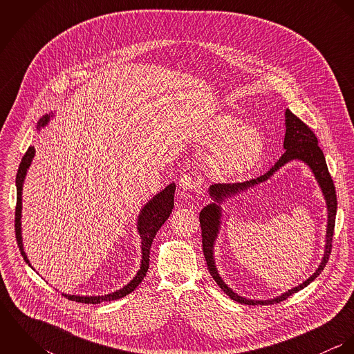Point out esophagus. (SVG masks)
Here are the masks:
<instances>
[{
    "mask_svg": "<svg viewBox=\"0 0 354 354\" xmlns=\"http://www.w3.org/2000/svg\"><path fill=\"white\" fill-rule=\"evenodd\" d=\"M180 188L185 189V191H195L199 192L201 189V181L189 174H185L180 178Z\"/></svg>",
    "mask_w": 354,
    "mask_h": 354,
    "instance_id": "34e87169",
    "label": "esophagus"
}]
</instances>
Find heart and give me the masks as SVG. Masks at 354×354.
<instances>
[{
	"label": "heart",
	"instance_id": "1",
	"mask_svg": "<svg viewBox=\"0 0 354 354\" xmlns=\"http://www.w3.org/2000/svg\"><path fill=\"white\" fill-rule=\"evenodd\" d=\"M201 143L214 150L211 166L225 177L248 171L264 151L261 135L229 113L216 115L208 124L201 135Z\"/></svg>",
	"mask_w": 354,
	"mask_h": 354
}]
</instances>
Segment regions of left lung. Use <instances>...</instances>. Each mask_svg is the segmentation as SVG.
I'll use <instances>...</instances> for the list:
<instances>
[{"label":"left lung","mask_w":354,"mask_h":354,"mask_svg":"<svg viewBox=\"0 0 354 354\" xmlns=\"http://www.w3.org/2000/svg\"><path fill=\"white\" fill-rule=\"evenodd\" d=\"M285 125H286V132H285V140H283V149L285 152L283 155L277 160V163L263 176L253 178L245 183H236V184H214L209 185L208 188V195L214 201L209 204H207L199 215L201 219V226H202L203 237V252L207 261L208 271L214 281L218 283V286L234 301L240 304H247V305H267V304H277L286 300L289 296L300 292L305 286H308L313 279L319 277V274L323 271L326 267V263L328 261V256L331 253V243H333V236H334V226H335V215H337V195H335V187L331 180V176L328 173V167L326 163L324 153L317 146V138L315 133L310 131V128L304 124L303 121L295 115L289 109L285 111ZM292 160H301L306 164L310 166L313 170L326 201L328 205V230L326 231V245L325 246V253L322 258V261L317 271L303 284H301L296 288H292L290 291L283 294L281 297H277L270 301H251L239 297L235 292H232L220 278L216 266H214V258L213 257V245L218 234L220 228V218L221 217V209L220 204L226 198L234 197L243 192H246L248 189H252L253 186L265 182L269 179L275 171H277L282 165Z\"/></svg>","instance_id":"obj_1"}]
</instances>
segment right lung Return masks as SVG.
Returning a JSON list of instances; mask_svg holds the SVG:
<instances>
[{
	"mask_svg": "<svg viewBox=\"0 0 354 354\" xmlns=\"http://www.w3.org/2000/svg\"><path fill=\"white\" fill-rule=\"evenodd\" d=\"M53 117L51 114L44 115L39 122L37 129L41 131L42 128H45L50 118ZM35 155V149L31 146L28 147L27 152L24 153L21 163L19 166L17 174H16V189H17V201H16V214H15V230H16V240H17V245L20 253L23 256V259L26 260V263L31 266L27 254L24 252V247H23V237H21V195H23V184H24V178L27 176V170L31 166V162L34 159ZM174 192H176V184L171 183L169 184L165 189H162L159 194H156L151 201L146 203L143 205V208L140 209V214L138 216V232L140 234V240H142V264L140 268L138 271V274L133 277V279L127 283L124 288L109 293V295H103V296H76V295H65L62 293L66 299L76 301V303L84 304H100L103 301H113V300H118L125 297L127 295L132 293L139 283L145 279L149 267H150V248H151L152 240L156 234V232L160 229V226L166 222V219L170 216L171 209L174 207Z\"/></svg>",
	"mask_w": 354,
	"mask_h": 354,
	"instance_id": "obj_1",
	"label": "right lung"
}]
</instances>
